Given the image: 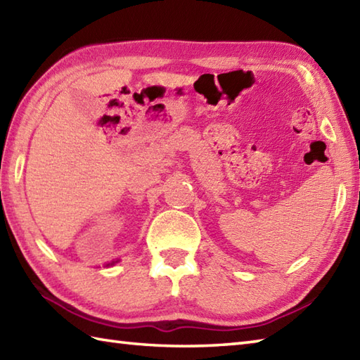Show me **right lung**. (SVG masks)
Listing matches in <instances>:
<instances>
[{
  "label": "right lung",
  "instance_id": "1",
  "mask_svg": "<svg viewBox=\"0 0 360 360\" xmlns=\"http://www.w3.org/2000/svg\"><path fill=\"white\" fill-rule=\"evenodd\" d=\"M116 263H117V262H116ZM110 264H114V262H112V263H110ZM110 264H106V266H110Z\"/></svg>",
  "mask_w": 360,
  "mask_h": 360
}]
</instances>
